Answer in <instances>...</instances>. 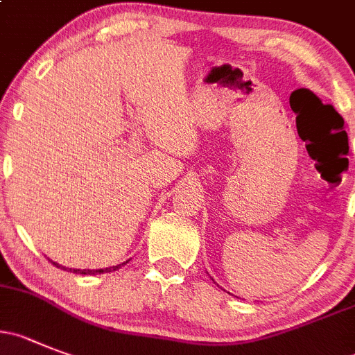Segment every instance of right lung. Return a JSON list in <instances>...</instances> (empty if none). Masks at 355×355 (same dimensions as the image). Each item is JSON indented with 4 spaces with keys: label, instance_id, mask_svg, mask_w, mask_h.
Listing matches in <instances>:
<instances>
[{
    "label": "right lung",
    "instance_id": "add662e5",
    "mask_svg": "<svg viewBox=\"0 0 355 355\" xmlns=\"http://www.w3.org/2000/svg\"><path fill=\"white\" fill-rule=\"evenodd\" d=\"M54 264L59 268L58 263H54ZM122 264H124V263H122ZM122 264H117V266H112V268H103V270H73V273H80V275H101V273H110V271L119 270V268H121ZM62 270H66V268H62ZM69 271H71V270H69Z\"/></svg>",
    "mask_w": 355,
    "mask_h": 355
}]
</instances>
